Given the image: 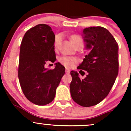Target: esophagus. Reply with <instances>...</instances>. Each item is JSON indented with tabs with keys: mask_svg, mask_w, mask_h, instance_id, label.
Returning <instances> with one entry per match:
<instances>
[{
	"mask_svg": "<svg viewBox=\"0 0 131 131\" xmlns=\"http://www.w3.org/2000/svg\"><path fill=\"white\" fill-rule=\"evenodd\" d=\"M65 72H66V73H67V74H69V73H70V70H69V69L66 68V70H65Z\"/></svg>",
	"mask_w": 131,
	"mask_h": 131,
	"instance_id": "1",
	"label": "esophagus"
}]
</instances>
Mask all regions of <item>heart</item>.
<instances>
[{"mask_svg":"<svg viewBox=\"0 0 131 131\" xmlns=\"http://www.w3.org/2000/svg\"><path fill=\"white\" fill-rule=\"evenodd\" d=\"M61 38H62V36L61 34H58L56 36L55 38V48H58V47L59 46L60 43H61ZM82 42V40L80 37L78 36H73L71 37V42L72 43L74 44V43L77 42ZM58 61L61 63V64H63L64 66H65L66 67L68 68H71L74 65V64L76 63V60L73 58H71V57H60Z\"/></svg>","mask_w":131,"mask_h":131,"instance_id":"heart-1","label":"heart"}]
</instances>
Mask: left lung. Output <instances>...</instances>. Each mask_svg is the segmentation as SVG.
Returning a JSON list of instances; mask_svg holds the SVG:
<instances>
[{
    "instance_id": "left-lung-1",
    "label": "left lung",
    "mask_w": 131,
    "mask_h": 131,
    "mask_svg": "<svg viewBox=\"0 0 131 131\" xmlns=\"http://www.w3.org/2000/svg\"><path fill=\"white\" fill-rule=\"evenodd\" d=\"M82 35L85 48L91 51L77 68L88 74L81 79L77 71H71L70 88L73 100L89 107L101 102L115 83L118 74V45L108 30L101 26L85 28Z\"/></svg>"
}]
</instances>
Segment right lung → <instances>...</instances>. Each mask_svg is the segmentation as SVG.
Returning a JSON list of instances; mask_svg holds the SVG:
<instances>
[{
	"instance_id": "1",
	"label": "right lung",
	"mask_w": 131,
	"mask_h": 131,
	"mask_svg": "<svg viewBox=\"0 0 131 131\" xmlns=\"http://www.w3.org/2000/svg\"><path fill=\"white\" fill-rule=\"evenodd\" d=\"M55 36L49 26L40 24L26 31L20 46L18 78L28 100L37 105L49 104L55 98L65 68L60 63L53 70L45 68L55 62Z\"/></svg>"
}]
</instances>
